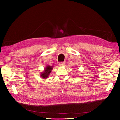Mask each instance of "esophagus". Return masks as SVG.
<instances>
[{"label":"esophagus","mask_w":120,"mask_h":120,"mask_svg":"<svg viewBox=\"0 0 120 120\" xmlns=\"http://www.w3.org/2000/svg\"><path fill=\"white\" fill-rule=\"evenodd\" d=\"M59 66L60 67L62 66H65V63L64 62H61V63H59Z\"/></svg>","instance_id":"34e87169"}]
</instances>
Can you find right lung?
I'll return each mask as SVG.
<instances>
[{
    "instance_id": "obj_1",
    "label": "right lung",
    "mask_w": 120,
    "mask_h": 120,
    "mask_svg": "<svg viewBox=\"0 0 120 120\" xmlns=\"http://www.w3.org/2000/svg\"><path fill=\"white\" fill-rule=\"evenodd\" d=\"M52 69H53V67L50 66L49 65L46 66L45 68L44 71H43V72H41V74L40 75H41V78L43 79H46L49 77V76L50 74V72H51Z\"/></svg>"
}]
</instances>
